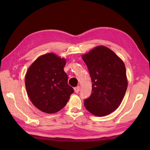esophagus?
<instances>
[{
    "mask_svg": "<svg viewBox=\"0 0 150 150\" xmlns=\"http://www.w3.org/2000/svg\"><path fill=\"white\" fill-rule=\"evenodd\" d=\"M74 92L76 93H78L79 91V90H80V86H77V87L74 88Z\"/></svg>",
    "mask_w": 150,
    "mask_h": 150,
    "instance_id": "1",
    "label": "esophagus"
}]
</instances>
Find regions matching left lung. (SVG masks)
I'll return each mask as SVG.
<instances>
[{
  "label": "left lung",
  "instance_id": "obj_1",
  "mask_svg": "<svg viewBox=\"0 0 150 150\" xmlns=\"http://www.w3.org/2000/svg\"><path fill=\"white\" fill-rule=\"evenodd\" d=\"M82 58L92 80L93 93L84 100V106L94 116L110 115L120 105L128 87L125 63L104 46L95 47Z\"/></svg>",
  "mask_w": 150,
  "mask_h": 150
}]
</instances>
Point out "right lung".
Returning a JSON list of instances; mask_svg holds the SVG:
<instances>
[{
  "mask_svg": "<svg viewBox=\"0 0 150 150\" xmlns=\"http://www.w3.org/2000/svg\"><path fill=\"white\" fill-rule=\"evenodd\" d=\"M65 58L53 52L43 54L34 61L25 74V85L30 101L44 112L55 113L64 108L74 89L67 84L64 71Z\"/></svg>",
  "mask_w": 150,
  "mask_h": 150,
  "instance_id": "obj_1",
  "label": "right lung"
}]
</instances>
